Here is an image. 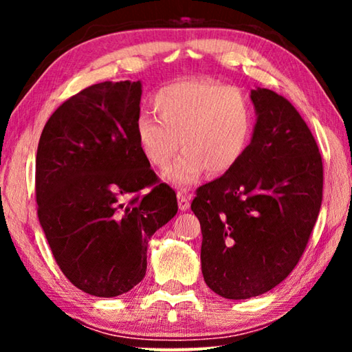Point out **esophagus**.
Listing matches in <instances>:
<instances>
[{"label": "esophagus", "mask_w": 352, "mask_h": 352, "mask_svg": "<svg viewBox=\"0 0 352 352\" xmlns=\"http://www.w3.org/2000/svg\"><path fill=\"white\" fill-rule=\"evenodd\" d=\"M177 199H178V208H180V211L189 210V206H190V195L186 192V190H178Z\"/></svg>", "instance_id": "1"}]
</instances>
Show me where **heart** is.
<instances>
[{"label":"heart","instance_id":"obj_1","mask_svg":"<svg viewBox=\"0 0 352 352\" xmlns=\"http://www.w3.org/2000/svg\"><path fill=\"white\" fill-rule=\"evenodd\" d=\"M153 107L162 122L147 113L135 124L142 155L177 186L197 182L205 170L222 175L243 157L253 135V110L245 94L208 79H182L160 88Z\"/></svg>","mask_w":352,"mask_h":352}]
</instances>
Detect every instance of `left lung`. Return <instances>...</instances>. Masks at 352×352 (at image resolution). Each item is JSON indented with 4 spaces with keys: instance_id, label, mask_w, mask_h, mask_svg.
Wrapping results in <instances>:
<instances>
[{
    "instance_id": "obj_1",
    "label": "left lung",
    "mask_w": 352,
    "mask_h": 352,
    "mask_svg": "<svg viewBox=\"0 0 352 352\" xmlns=\"http://www.w3.org/2000/svg\"><path fill=\"white\" fill-rule=\"evenodd\" d=\"M253 140L234 168L195 190L201 273L228 300L272 290L305 253L323 199V162L287 99L256 88Z\"/></svg>"
}]
</instances>
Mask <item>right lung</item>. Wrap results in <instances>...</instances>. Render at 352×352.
<instances>
[{
    "instance_id": "obj_1",
    "label": "right lung",
    "mask_w": 352,
    "mask_h": 352,
    "mask_svg": "<svg viewBox=\"0 0 352 352\" xmlns=\"http://www.w3.org/2000/svg\"><path fill=\"white\" fill-rule=\"evenodd\" d=\"M140 100L141 82L96 83L65 100L38 141L40 225L63 275L94 296L144 278L148 239L178 211L136 140Z\"/></svg>"
}]
</instances>
